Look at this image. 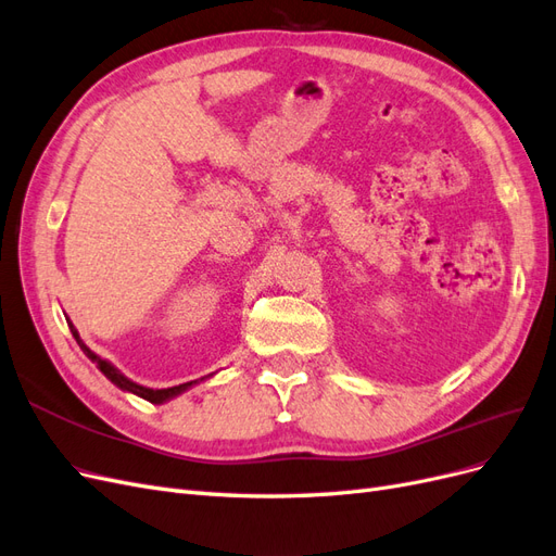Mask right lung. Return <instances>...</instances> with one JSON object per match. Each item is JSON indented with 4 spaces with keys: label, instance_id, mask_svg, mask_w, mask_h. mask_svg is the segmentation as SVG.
<instances>
[{
    "label": "right lung",
    "instance_id": "obj_1",
    "mask_svg": "<svg viewBox=\"0 0 556 556\" xmlns=\"http://www.w3.org/2000/svg\"><path fill=\"white\" fill-rule=\"evenodd\" d=\"M70 329H72V333H74V339H76V343L80 345V350L86 352V357L92 362V364H97V368L99 371H102L115 387L117 390H123V392H129V394H137V396H141V399H146V401H150V403H155V406H160V403H166V401H172V399H176L178 394H182V392H188L192 384H197L199 380H192V382H182V384H176V387H166V390H153V387H143V384H139V382H134V380H129L125 374H121L117 371V368L111 364V362H106V359H102L99 355H94V352L80 341V336H78V331H76V327L70 323ZM204 380V378H201Z\"/></svg>",
    "mask_w": 556,
    "mask_h": 556
}]
</instances>
